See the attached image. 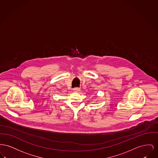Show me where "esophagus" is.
Returning <instances> with one entry per match:
<instances>
[{
    "label": "esophagus",
    "instance_id": "1",
    "mask_svg": "<svg viewBox=\"0 0 158 158\" xmlns=\"http://www.w3.org/2000/svg\"><path fill=\"white\" fill-rule=\"evenodd\" d=\"M80 91V89L79 87H75L74 89V91H75L76 93L79 92Z\"/></svg>",
    "mask_w": 158,
    "mask_h": 158
}]
</instances>
